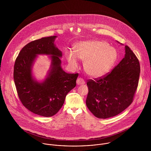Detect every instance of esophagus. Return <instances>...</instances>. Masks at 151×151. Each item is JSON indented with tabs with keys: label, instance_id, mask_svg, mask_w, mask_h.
I'll return each mask as SVG.
<instances>
[{
	"label": "esophagus",
	"instance_id": "obj_1",
	"mask_svg": "<svg viewBox=\"0 0 151 151\" xmlns=\"http://www.w3.org/2000/svg\"><path fill=\"white\" fill-rule=\"evenodd\" d=\"M77 84L78 85H82V84H85V81L84 80L83 78H78L77 80Z\"/></svg>",
	"mask_w": 151,
	"mask_h": 151
}]
</instances>
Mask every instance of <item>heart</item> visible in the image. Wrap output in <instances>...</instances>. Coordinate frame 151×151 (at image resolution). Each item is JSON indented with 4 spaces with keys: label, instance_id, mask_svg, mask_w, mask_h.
<instances>
[{
    "label": "heart",
    "instance_id": "heart-1",
    "mask_svg": "<svg viewBox=\"0 0 151 151\" xmlns=\"http://www.w3.org/2000/svg\"><path fill=\"white\" fill-rule=\"evenodd\" d=\"M74 52L65 53L68 62L74 67L78 65V58L85 61L86 73L95 78L102 77L111 70L117 59L116 50L101 41L80 42L74 46Z\"/></svg>",
    "mask_w": 151,
    "mask_h": 151
}]
</instances>
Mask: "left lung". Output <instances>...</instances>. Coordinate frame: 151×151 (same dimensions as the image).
Here are the masks:
<instances>
[{"label":"left lung","mask_w":151,"mask_h":151,"mask_svg":"<svg viewBox=\"0 0 151 151\" xmlns=\"http://www.w3.org/2000/svg\"><path fill=\"white\" fill-rule=\"evenodd\" d=\"M121 62L105 76L88 80L86 106L96 117L115 116L133 101L140 74L139 62L128 46Z\"/></svg>","instance_id":"obj_1"}]
</instances>
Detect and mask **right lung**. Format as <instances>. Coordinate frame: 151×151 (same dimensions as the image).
I'll return each instance as SVG.
<instances>
[{"mask_svg": "<svg viewBox=\"0 0 151 151\" xmlns=\"http://www.w3.org/2000/svg\"><path fill=\"white\" fill-rule=\"evenodd\" d=\"M56 36L42 38L24 46L14 65L13 78L22 104L30 111L51 117L62 107L67 94L76 86L78 73L68 74L61 67L62 52L55 45ZM38 54L52 55L51 67L42 83L35 81L32 67Z\"/></svg>", "mask_w": 151, "mask_h": 151, "instance_id": "obj_1", "label": "right lung"}]
</instances>
